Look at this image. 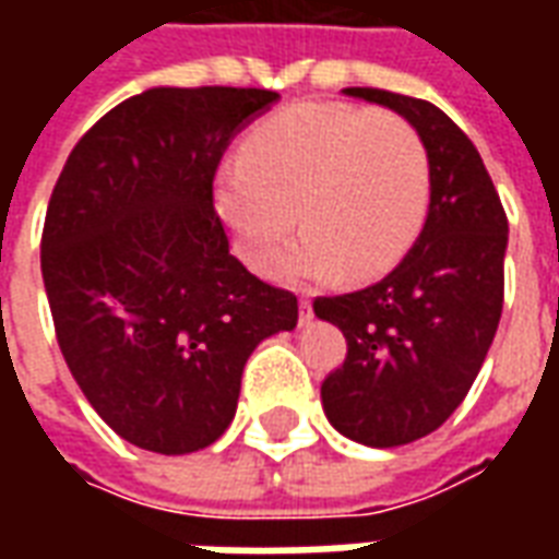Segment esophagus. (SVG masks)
Masks as SVG:
<instances>
[{"label":"esophagus","mask_w":559,"mask_h":559,"mask_svg":"<svg viewBox=\"0 0 559 559\" xmlns=\"http://www.w3.org/2000/svg\"><path fill=\"white\" fill-rule=\"evenodd\" d=\"M299 323H311V302H308V299H302V302H299Z\"/></svg>","instance_id":"esophagus-1"}]
</instances>
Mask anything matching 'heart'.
Returning a JSON list of instances; mask_svg holds the SVG:
<instances>
[{
  "label": "heart",
  "mask_w": 559,
  "mask_h": 559,
  "mask_svg": "<svg viewBox=\"0 0 559 559\" xmlns=\"http://www.w3.org/2000/svg\"><path fill=\"white\" fill-rule=\"evenodd\" d=\"M428 197L419 131L392 110L353 104H296L269 116L215 176V209L257 272L272 269L300 218L304 239L275 269L287 281L383 275L416 242Z\"/></svg>",
  "instance_id": "heart-1"
}]
</instances>
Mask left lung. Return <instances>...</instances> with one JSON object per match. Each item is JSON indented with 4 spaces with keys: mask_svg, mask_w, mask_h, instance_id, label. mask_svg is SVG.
Segmentation results:
<instances>
[{
    "mask_svg": "<svg viewBox=\"0 0 559 559\" xmlns=\"http://www.w3.org/2000/svg\"><path fill=\"white\" fill-rule=\"evenodd\" d=\"M344 95L404 116L431 164L428 218L399 266L365 290L314 299L347 338V359L320 386L326 419L392 449L437 431L467 399L503 311L509 221L476 146L440 107L386 90Z\"/></svg>",
    "mask_w": 559,
    "mask_h": 559,
    "instance_id": "left-lung-1",
    "label": "left lung"
}]
</instances>
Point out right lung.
<instances>
[{
    "instance_id": "1",
    "label": "right lung",
    "mask_w": 559,
    "mask_h": 559,
    "mask_svg": "<svg viewBox=\"0 0 559 559\" xmlns=\"http://www.w3.org/2000/svg\"><path fill=\"white\" fill-rule=\"evenodd\" d=\"M278 98L155 86L102 116L59 173L41 236L59 350L95 413L140 449L215 443L248 356L296 329V296L230 254L212 203L224 148Z\"/></svg>"
}]
</instances>
